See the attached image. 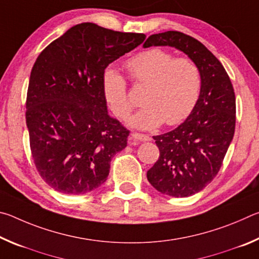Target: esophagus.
I'll return each mask as SVG.
<instances>
[{
	"instance_id": "1",
	"label": "esophagus",
	"mask_w": 259,
	"mask_h": 259,
	"mask_svg": "<svg viewBox=\"0 0 259 259\" xmlns=\"http://www.w3.org/2000/svg\"><path fill=\"white\" fill-rule=\"evenodd\" d=\"M131 138L135 140H140V142H148V140H151L150 136L138 134V133H134L133 135H131Z\"/></svg>"
}]
</instances>
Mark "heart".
<instances>
[{
  "mask_svg": "<svg viewBox=\"0 0 259 259\" xmlns=\"http://www.w3.org/2000/svg\"><path fill=\"white\" fill-rule=\"evenodd\" d=\"M125 67L135 82L147 85L143 108L128 123L140 130H153L163 123L176 125L190 116L199 102L202 76L190 58H176L162 49H150L126 61ZM103 94L108 107L119 119H126L133 108L124 77L109 68L103 75Z\"/></svg>",
  "mask_w": 259,
  "mask_h": 259,
  "instance_id": "heart-1",
  "label": "heart"
}]
</instances>
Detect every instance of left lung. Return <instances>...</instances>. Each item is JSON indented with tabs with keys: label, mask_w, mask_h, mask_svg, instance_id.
<instances>
[{
	"label": "left lung",
	"mask_w": 259,
	"mask_h": 259,
	"mask_svg": "<svg viewBox=\"0 0 259 259\" xmlns=\"http://www.w3.org/2000/svg\"><path fill=\"white\" fill-rule=\"evenodd\" d=\"M144 48L171 47L198 65L202 76L199 102L190 116L169 133L153 136L159 160L147 171L163 194L186 198L208 185L221 169L235 129V95L225 68L202 43L169 30L153 34Z\"/></svg>",
	"instance_id": "1"
}]
</instances>
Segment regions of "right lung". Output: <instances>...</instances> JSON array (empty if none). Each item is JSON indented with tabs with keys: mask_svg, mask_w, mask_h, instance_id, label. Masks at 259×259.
<instances>
[{
	"mask_svg": "<svg viewBox=\"0 0 259 259\" xmlns=\"http://www.w3.org/2000/svg\"><path fill=\"white\" fill-rule=\"evenodd\" d=\"M145 37L83 23L37 57L29 77L26 124L37 171L56 191L84 194L106 182L112 157L125 148L129 130L108 114L103 75Z\"/></svg>",
	"mask_w": 259,
	"mask_h": 259,
	"instance_id": "right-lung-1",
	"label": "right lung"
}]
</instances>
